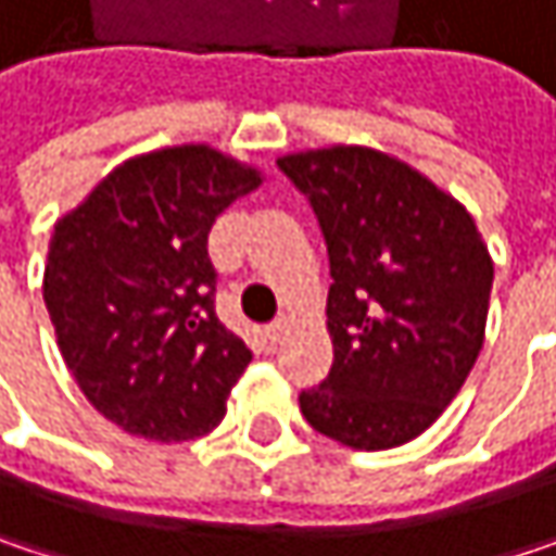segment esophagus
Listing matches in <instances>:
<instances>
[{"instance_id": "1", "label": "esophagus", "mask_w": 556, "mask_h": 556, "mask_svg": "<svg viewBox=\"0 0 556 556\" xmlns=\"http://www.w3.org/2000/svg\"><path fill=\"white\" fill-rule=\"evenodd\" d=\"M264 334H267V341H270V344H277L279 338L286 334V318H277V321H270V325L264 328Z\"/></svg>"}]
</instances>
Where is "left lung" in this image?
Returning a JSON list of instances; mask_svg holds the SVG:
<instances>
[{"instance_id": "left-lung-1", "label": "left lung", "mask_w": 556, "mask_h": 556, "mask_svg": "<svg viewBox=\"0 0 556 556\" xmlns=\"http://www.w3.org/2000/svg\"><path fill=\"white\" fill-rule=\"evenodd\" d=\"M277 167L308 199L331 267L334 364L299 408L348 447H399L434 425L480 357L490 251L457 199L380 151H305Z\"/></svg>"}]
</instances>
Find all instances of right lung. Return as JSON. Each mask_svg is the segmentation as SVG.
<instances>
[{
	"instance_id": "right-lung-1",
	"label": "right lung",
	"mask_w": 556,
	"mask_h": 556,
	"mask_svg": "<svg viewBox=\"0 0 556 556\" xmlns=\"http://www.w3.org/2000/svg\"><path fill=\"white\" fill-rule=\"evenodd\" d=\"M257 169L186 144L115 167L54 225L45 305L56 348L109 421L151 441H192L225 418L251 364L215 315V218Z\"/></svg>"
}]
</instances>
